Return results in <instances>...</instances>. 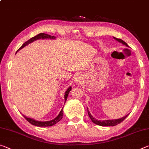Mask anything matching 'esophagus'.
Wrapping results in <instances>:
<instances>
[{"label":"esophagus","instance_id":"esophagus-1","mask_svg":"<svg viewBox=\"0 0 149 149\" xmlns=\"http://www.w3.org/2000/svg\"><path fill=\"white\" fill-rule=\"evenodd\" d=\"M76 79H79V77L77 76V78H76Z\"/></svg>","mask_w":149,"mask_h":149}]
</instances>
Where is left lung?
<instances>
[{
  "label": "left lung",
  "mask_w": 149,
  "mask_h": 149,
  "mask_svg": "<svg viewBox=\"0 0 149 149\" xmlns=\"http://www.w3.org/2000/svg\"><path fill=\"white\" fill-rule=\"evenodd\" d=\"M114 39L116 40V41H119L120 42H122V44L125 45V46L128 47L127 44L126 43V42L125 41H123V40H122L121 39H118V38H116V37H114ZM87 112H88V115H89V118H91V120L92 122L95 123V124L97 125H101V126H115L116 125L118 124H119L120 123L122 122L123 120H124L126 117L127 116H127H124L123 118H120V119H117V120H103V121H100V120H96L95 118H93L91 114H90V112H89V110H88L87 109Z\"/></svg>",
  "instance_id": "8db88e82"
}]
</instances>
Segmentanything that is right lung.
I'll use <instances>...</instances> for the list:
<instances>
[{
  "label": "right lung",
  "instance_id": "1",
  "mask_svg": "<svg viewBox=\"0 0 149 149\" xmlns=\"http://www.w3.org/2000/svg\"><path fill=\"white\" fill-rule=\"evenodd\" d=\"M39 39H55V37L51 36V35H49L46 34V33H39L37 35H36V36L32 37V38L29 39L28 41L25 42L22 45L21 47H20L19 49L17 50V52L19 50L22 49V48H24L25 46H26L27 45L31 43V42H32L33 41H36V40ZM71 89H72V87H70L67 89V91L65 93V95H64L65 102V101H66L67 97H68V96L69 93H70V91H71ZM62 116H63V108L61 110V111H60V114H58V116L56 118H54V119L52 120L48 121V122H39V121H36V120H35L33 119H31V118H27V117L25 116H24V117L26 118V120L27 121V122H29L32 125H35V126H39V127H49V126L54 125V124H56V123L58 122L59 121L62 120Z\"/></svg>",
  "mask_w": 149,
  "mask_h": 149
}]
</instances>
